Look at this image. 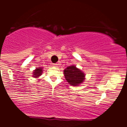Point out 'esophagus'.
I'll return each mask as SVG.
<instances>
[{
	"label": "esophagus",
	"mask_w": 127,
	"mask_h": 127,
	"mask_svg": "<svg viewBox=\"0 0 127 127\" xmlns=\"http://www.w3.org/2000/svg\"><path fill=\"white\" fill-rule=\"evenodd\" d=\"M53 67H57L58 64H53Z\"/></svg>",
	"instance_id": "1"
}]
</instances>
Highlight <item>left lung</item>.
Masks as SVG:
<instances>
[{
  "label": "left lung",
  "mask_w": 127,
  "mask_h": 127,
  "mask_svg": "<svg viewBox=\"0 0 127 127\" xmlns=\"http://www.w3.org/2000/svg\"><path fill=\"white\" fill-rule=\"evenodd\" d=\"M67 82L72 86H79L86 79V74L75 65L67 66L63 71Z\"/></svg>",
  "instance_id": "8db88e82"
}]
</instances>
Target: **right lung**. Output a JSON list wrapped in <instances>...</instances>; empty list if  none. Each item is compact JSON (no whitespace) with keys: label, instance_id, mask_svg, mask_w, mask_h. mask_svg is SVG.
Listing matches in <instances>:
<instances>
[{"label":"right lung","instance_id":"right-lung-1","mask_svg":"<svg viewBox=\"0 0 127 127\" xmlns=\"http://www.w3.org/2000/svg\"><path fill=\"white\" fill-rule=\"evenodd\" d=\"M43 67H36L33 71V77L35 78H38L43 73Z\"/></svg>","mask_w":127,"mask_h":127}]
</instances>
